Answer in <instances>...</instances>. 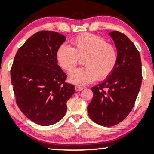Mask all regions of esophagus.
Wrapping results in <instances>:
<instances>
[{
  "instance_id": "34e87169",
  "label": "esophagus",
  "mask_w": 154,
  "mask_h": 154,
  "mask_svg": "<svg viewBox=\"0 0 154 154\" xmlns=\"http://www.w3.org/2000/svg\"><path fill=\"white\" fill-rule=\"evenodd\" d=\"M75 90L77 91V92H79V91H82V90H83V87H79V86H75Z\"/></svg>"
}]
</instances>
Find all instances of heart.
Instances as JSON below:
<instances>
[{
	"label": "heart",
	"mask_w": 154,
	"mask_h": 154,
	"mask_svg": "<svg viewBox=\"0 0 154 154\" xmlns=\"http://www.w3.org/2000/svg\"><path fill=\"white\" fill-rule=\"evenodd\" d=\"M72 47L62 44L56 54L57 63L62 70L70 72L83 59L84 67L69 74L70 83L78 86L89 84L97 79L102 81L113 72L118 61V52L114 45L100 36L84 34L74 38Z\"/></svg>",
	"instance_id": "b5f03b06"
}]
</instances>
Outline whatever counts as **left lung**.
Here are the masks:
<instances>
[{"mask_svg": "<svg viewBox=\"0 0 154 154\" xmlns=\"http://www.w3.org/2000/svg\"><path fill=\"white\" fill-rule=\"evenodd\" d=\"M118 52L113 72L99 85L92 87L93 97L87 106L95 123L113 126L123 121L134 106L143 80L140 54L125 34L109 33Z\"/></svg>", "mask_w": 154, "mask_h": 154, "instance_id": "left-lung-1", "label": "left lung"}]
</instances>
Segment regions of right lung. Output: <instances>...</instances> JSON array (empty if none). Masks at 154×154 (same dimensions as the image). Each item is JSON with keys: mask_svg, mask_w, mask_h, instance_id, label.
Wrapping results in <instances>:
<instances>
[{"mask_svg": "<svg viewBox=\"0 0 154 154\" xmlns=\"http://www.w3.org/2000/svg\"><path fill=\"white\" fill-rule=\"evenodd\" d=\"M66 38L56 31H41L18 49L11 68L16 103L25 116L40 125L62 120L67 101L75 92L57 64L56 54Z\"/></svg>", "mask_w": 154, "mask_h": 154, "instance_id": "right-lung-1", "label": "right lung"}]
</instances>
